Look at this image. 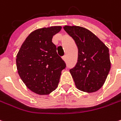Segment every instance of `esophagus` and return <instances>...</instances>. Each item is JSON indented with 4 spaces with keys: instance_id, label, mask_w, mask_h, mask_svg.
<instances>
[{
    "instance_id": "34e87169",
    "label": "esophagus",
    "mask_w": 121,
    "mask_h": 121,
    "mask_svg": "<svg viewBox=\"0 0 121 121\" xmlns=\"http://www.w3.org/2000/svg\"><path fill=\"white\" fill-rule=\"evenodd\" d=\"M62 59H63L64 61H66V55H64V56L62 57Z\"/></svg>"
}]
</instances>
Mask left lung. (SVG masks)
I'll return each mask as SVG.
<instances>
[{"label": "left lung", "mask_w": 121, "mask_h": 121, "mask_svg": "<svg viewBox=\"0 0 121 121\" xmlns=\"http://www.w3.org/2000/svg\"><path fill=\"white\" fill-rule=\"evenodd\" d=\"M64 29L78 47L77 63L70 70L76 88L87 93L97 91L103 86L110 70L108 48L85 28L65 26Z\"/></svg>", "instance_id": "left-lung-1"}]
</instances>
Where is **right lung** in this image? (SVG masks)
I'll list each match as a JSON object with an SVG mask.
<instances>
[{"label":"right lung","instance_id":"1","mask_svg":"<svg viewBox=\"0 0 121 121\" xmlns=\"http://www.w3.org/2000/svg\"><path fill=\"white\" fill-rule=\"evenodd\" d=\"M61 26L34 30L28 35L16 58L17 69L26 87L39 95H48L55 90L66 63L57 53L53 36Z\"/></svg>","mask_w":121,"mask_h":121}]
</instances>
